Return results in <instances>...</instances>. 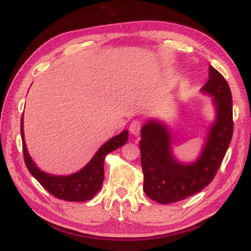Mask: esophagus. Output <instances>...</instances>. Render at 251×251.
I'll return each mask as SVG.
<instances>
[{
	"mask_svg": "<svg viewBox=\"0 0 251 251\" xmlns=\"http://www.w3.org/2000/svg\"><path fill=\"white\" fill-rule=\"evenodd\" d=\"M129 130L134 136H138L141 130V123L139 121H133L129 126Z\"/></svg>",
	"mask_w": 251,
	"mask_h": 251,
	"instance_id": "34e87169",
	"label": "esophagus"
}]
</instances>
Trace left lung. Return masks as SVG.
Listing matches in <instances>:
<instances>
[{
    "mask_svg": "<svg viewBox=\"0 0 251 251\" xmlns=\"http://www.w3.org/2000/svg\"><path fill=\"white\" fill-rule=\"evenodd\" d=\"M202 91L214 96L217 118L195 163L184 165L172 157L170 133L164 125L149 122L141 130L143 190L159 203L183 201L207 187L220 170L232 139V95L227 80L213 67L209 68V80Z\"/></svg>",
    "mask_w": 251,
    "mask_h": 251,
    "instance_id": "left-lung-1",
    "label": "left lung"
}]
</instances>
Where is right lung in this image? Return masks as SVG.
Wrapping results in <instances>:
<instances>
[{"label":"right lung","mask_w":251,"mask_h":251,"mask_svg":"<svg viewBox=\"0 0 251 251\" xmlns=\"http://www.w3.org/2000/svg\"><path fill=\"white\" fill-rule=\"evenodd\" d=\"M21 137L24 162L27 170L50 194L67 201H87L100 190L104 181V160L107 153L123 146L128 139L124 130L102 145L85 168L71 176H53L40 171L29 157L23 133V117L21 118Z\"/></svg>","instance_id":"add662e5"}]
</instances>
